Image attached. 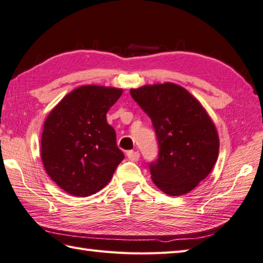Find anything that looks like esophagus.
<instances>
[{
  "instance_id": "esophagus-1",
  "label": "esophagus",
  "mask_w": 263,
  "mask_h": 263,
  "mask_svg": "<svg viewBox=\"0 0 263 263\" xmlns=\"http://www.w3.org/2000/svg\"><path fill=\"white\" fill-rule=\"evenodd\" d=\"M126 156L131 161H138L139 158H140V154L137 150H130V152L126 153Z\"/></svg>"
}]
</instances>
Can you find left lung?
I'll return each instance as SVG.
<instances>
[{
  "label": "left lung",
  "instance_id": "obj_1",
  "mask_svg": "<svg viewBox=\"0 0 263 263\" xmlns=\"http://www.w3.org/2000/svg\"><path fill=\"white\" fill-rule=\"evenodd\" d=\"M153 121L159 155L150 164L153 182L164 193H189L210 174L219 153L211 117L186 89L172 82L130 89Z\"/></svg>",
  "mask_w": 263,
  "mask_h": 263
}]
</instances>
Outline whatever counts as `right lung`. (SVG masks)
I'll use <instances>...</instances> for the list:
<instances>
[{"mask_svg": "<svg viewBox=\"0 0 263 263\" xmlns=\"http://www.w3.org/2000/svg\"><path fill=\"white\" fill-rule=\"evenodd\" d=\"M122 92L121 88L81 86L48 114L42 135V160L48 176L66 193H97L124 159L114 128L106 120Z\"/></svg>", "mask_w": 263, "mask_h": 263, "instance_id": "right-lung-1", "label": "right lung"}]
</instances>
